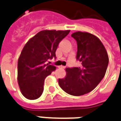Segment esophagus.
Listing matches in <instances>:
<instances>
[{"mask_svg": "<svg viewBox=\"0 0 121 121\" xmlns=\"http://www.w3.org/2000/svg\"><path fill=\"white\" fill-rule=\"evenodd\" d=\"M58 68H59V69H65V66H58Z\"/></svg>", "mask_w": 121, "mask_h": 121, "instance_id": "esophagus-1", "label": "esophagus"}]
</instances>
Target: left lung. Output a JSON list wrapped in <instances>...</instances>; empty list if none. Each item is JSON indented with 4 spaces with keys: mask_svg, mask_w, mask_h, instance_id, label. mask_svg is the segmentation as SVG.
<instances>
[{
    "mask_svg": "<svg viewBox=\"0 0 121 121\" xmlns=\"http://www.w3.org/2000/svg\"><path fill=\"white\" fill-rule=\"evenodd\" d=\"M71 36L77 42L76 59L80 67L66 69V75L59 79L60 87L67 94L79 96L92 91L105 74L109 57L100 39L87 32L77 31Z\"/></svg>",
    "mask_w": 121,
    "mask_h": 121,
    "instance_id": "1",
    "label": "left lung"
}]
</instances>
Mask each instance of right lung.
I'll list each match as a JSON object with an SVG mask.
<instances>
[{"label":"right lung","mask_w":121,"mask_h":121,"mask_svg":"<svg viewBox=\"0 0 121 121\" xmlns=\"http://www.w3.org/2000/svg\"><path fill=\"white\" fill-rule=\"evenodd\" d=\"M69 32L41 31L25 45L17 62V82L26 98L36 99L43 94L45 79L56 69L55 66L45 62L55 58L59 43Z\"/></svg>","instance_id":"add662e5"}]
</instances>
